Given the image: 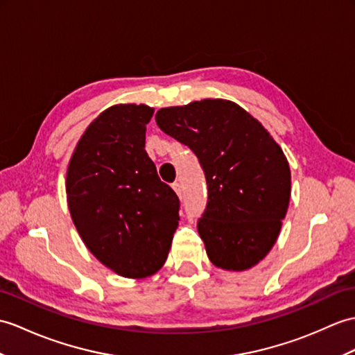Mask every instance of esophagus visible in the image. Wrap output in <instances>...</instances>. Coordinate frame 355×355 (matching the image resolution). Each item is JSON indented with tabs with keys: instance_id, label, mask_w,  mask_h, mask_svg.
I'll list each match as a JSON object with an SVG mask.
<instances>
[{
	"instance_id": "1",
	"label": "esophagus",
	"mask_w": 355,
	"mask_h": 355,
	"mask_svg": "<svg viewBox=\"0 0 355 355\" xmlns=\"http://www.w3.org/2000/svg\"><path fill=\"white\" fill-rule=\"evenodd\" d=\"M172 189H174L175 193L181 198V193H183V191H181V184L180 183H174V184H172Z\"/></svg>"
}]
</instances>
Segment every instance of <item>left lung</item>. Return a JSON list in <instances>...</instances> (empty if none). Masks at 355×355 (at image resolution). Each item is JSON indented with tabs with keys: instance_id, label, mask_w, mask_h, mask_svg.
<instances>
[{
	"instance_id": "1",
	"label": "left lung",
	"mask_w": 355,
	"mask_h": 355,
	"mask_svg": "<svg viewBox=\"0 0 355 355\" xmlns=\"http://www.w3.org/2000/svg\"><path fill=\"white\" fill-rule=\"evenodd\" d=\"M155 122L189 146L207 181L198 233L213 265L245 270L274 246L291 200V168L268 130L225 100L166 107Z\"/></svg>"
}]
</instances>
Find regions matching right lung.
Instances as JSON below:
<instances>
[{"label":"right lung","mask_w":355,"mask_h":355,"mask_svg":"<svg viewBox=\"0 0 355 355\" xmlns=\"http://www.w3.org/2000/svg\"><path fill=\"white\" fill-rule=\"evenodd\" d=\"M154 109L119 104L104 110L73 151L66 196L85 245L127 278L157 272L178 227L180 200L145 151Z\"/></svg>","instance_id":"1"}]
</instances>
